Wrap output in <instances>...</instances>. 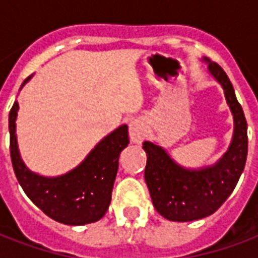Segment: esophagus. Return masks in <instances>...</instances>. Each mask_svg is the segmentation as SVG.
I'll list each match as a JSON object with an SVG mask.
<instances>
[{"label":"esophagus","mask_w":258,"mask_h":258,"mask_svg":"<svg viewBox=\"0 0 258 258\" xmlns=\"http://www.w3.org/2000/svg\"><path fill=\"white\" fill-rule=\"evenodd\" d=\"M130 140L131 142H134V144H140L141 141L145 138L146 135V128H145V124L144 121H141L138 118H135L133 120L131 123H130Z\"/></svg>","instance_id":"1"}]
</instances>
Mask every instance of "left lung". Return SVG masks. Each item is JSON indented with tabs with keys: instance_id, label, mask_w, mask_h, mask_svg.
<instances>
[{
	"instance_id": "8db88e82",
	"label": "left lung",
	"mask_w": 258,
	"mask_h": 258,
	"mask_svg": "<svg viewBox=\"0 0 258 258\" xmlns=\"http://www.w3.org/2000/svg\"><path fill=\"white\" fill-rule=\"evenodd\" d=\"M207 69L221 84L233 114V137L228 151L213 166L185 168L162 146L145 141V181L153 206L170 221H195L210 216L228 199L243 173L247 157V123L227 73L209 59Z\"/></svg>"
}]
</instances>
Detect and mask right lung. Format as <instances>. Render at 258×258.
I'll return each mask as SVG.
<instances>
[{"instance_id":"add662e5","label":"right lung","mask_w":258,"mask_h":258,"mask_svg":"<svg viewBox=\"0 0 258 258\" xmlns=\"http://www.w3.org/2000/svg\"><path fill=\"white\" fill-rule=\"evenodd\" d=\"M18 110L19 105L15 101L9 112V149L15 175L25 194L48 217L66 225L101 220L112 200L118 156L130 142L128 127L123 124L106 135L72 171L49 178L30 171L20 157L16 141Z\"/></svg>"}]
</instances>
